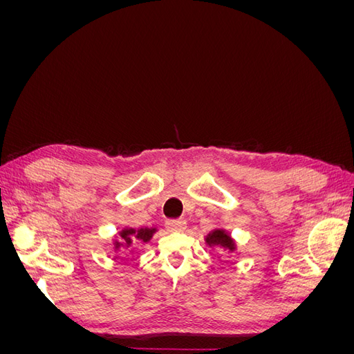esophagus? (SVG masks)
I'll return each mask as SVG.
<instances>
[{
    "label": "esophagus",
    "mask_w": 354,
    "mask_h": 354,
    "mask_svg": "<svg viewBox=\"0 0 354 354\" xmlns=\"http://www.w3.org/2000/svg\"><path fill=\"white\" fill-rule=\"evenodd\" d=\"M165 227L169 232H183L186 229V221L185 220H168L165 223Z\"/></svg>",
    "instance_id": "1"
}]
</instances>
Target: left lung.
Listing matches in <instances>:
<instances>
[{"label": "left lung", "instance_id": "1", "mask_svg": "<svg viewBox=\"0 0 354 354\" xmlns=\"http://www.w3.org/2000/svg\"><path fill=\"white\" fill-rule=\"evenodd\" d=\"M207 243L209 246H221L224 250L234 251V242L232 241L230 234L221 229H216L214 232H211L207 236Z\"/></svg>", "mask_w": 354, "mask_h": 354}]
</instances>
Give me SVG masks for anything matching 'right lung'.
<instances>
[{
	"label": "right lung",
	"mask_w": 354,
	"mask_h": 354,
	"mask_svg": "<svg viewBox=\"0 0 354 354\" xmlns=\"http://www.w3.org/2000/svg\"><path fill=\"white\" fill-rule=\"evenodd\" d=\"M156 232V229H149V227H143V229H124L120 236L121 239L125 242L127 246H130L133 243V241H142V242H149L151 238L153 236V233ZM121 242H115V248H121Z\"/></svg>",
	"instance_id": "add662e5"
}]
</instances>
